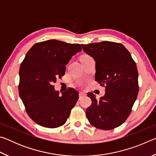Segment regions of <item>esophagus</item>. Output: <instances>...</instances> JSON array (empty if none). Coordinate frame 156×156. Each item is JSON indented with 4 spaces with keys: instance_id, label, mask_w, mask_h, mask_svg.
<instances>
[{
    "instance_id": "obj_1",
    "label": "esophagus",
    "mask_w": 156,
    "mask_h": 156,
    "mask_svg": "<svg viewBox=\"0 0 156 156\" xmlns=\"http://www.w3.org/2000/svg\"><path fill=\"white\" fill-rule=\"evenodd\" d=\"M86 96V94L84 93V92H80V93H79V97H80V98H83V97H84Z\"/></svg>"
}]
</instances>
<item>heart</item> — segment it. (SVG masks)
<instances>
[{"instance_id":"1","label":"heart","mask_w":156,"mask_h":156,"mask_svg":"<svg viewBox=\"0 0 156 156\" xmlns=\"http://www.w3.org/2000/svg\"><path fill=\"white\" fill-rule=\"evenodd\" d=\"M84 57H87V56H83V57H82V58H84Z\"/></svg>"}]
</instances>
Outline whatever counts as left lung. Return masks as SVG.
<instances>
[{
  "label": "left lung",
  "mask_w": 156,
  "mask_h": 156,
  "mask_svg": "<svg viewBox=\"0 0 156 156\" xmlns=\"http://www.w3.org/2000/svg\"><path fill=\"white\" fill-rule=\"evenodd\" d=\"M84 51L96 62L95 80L105 85V94L91 100L86 110L91 125L102 130L120 126L127 119L138 94V72L131 54L123 44L110 41L81 44Z\"/></svg>",
  "instance_id": "left-lung-1"
}]
</instances>
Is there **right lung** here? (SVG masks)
Instances as JSON below:
<instances>
[{"mask_svg": "<svg viewBox=\"0 0 156 156\" xmlns=\"http://www.w3.org/2000/svg\"><path fill=\"white\" fill-rule=\"evenodd\" d=\"M79 44L57 40L36 43L29 50L19 70V95L28 115L36 124L56 128L66 122L79 98L69 88L60 95L53 84L65 75L66 65L80 52Z\"/></svg>", "mask_w": 156, "mask_h": 156, "instance_id": "obj_1", "label": "right lung"}]
</instances>
